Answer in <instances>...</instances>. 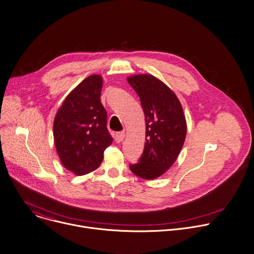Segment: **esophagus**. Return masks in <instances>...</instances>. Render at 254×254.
I'll return each instance as SVG.
<instances>
[{
	"label": "esophagus",
	"instance_id": "esophagus-1",
	"mask_svg": "<svg viewBox=\"0 0 254 254\" xmlns=\"http://www.w3.org/2000/svg\"><path fill=\"white\" fill-rule=\"evenodd\" d=\"M125 138V131H120V132H117L116 135H115V139L117 142H121L123 141V139Z\"/></svg>",
	"mask_w": 254,
	"mask_h": 254
}]
</instances>
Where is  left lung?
Masks as SVG:
<instances>
[{"label":"left lung","instance_id":"8db88e82","mask_svg":"<svg viewBox=\"0 0 254 254\" xmlns=\"http://www.w3.org/2000/svg\"><path fill=\"white\" fill-rule=\"evenodd\" d=\"M127 81L137 93L146 118L143 152L129 169L142 179L153 180L177 160L187 132L185 116L176 94L155 76L139 74Z\"/></svg>","mask_w":254,"mask_h":254}]
</instances>
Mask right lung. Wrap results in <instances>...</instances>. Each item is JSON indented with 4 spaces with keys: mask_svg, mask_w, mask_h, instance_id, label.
<instances>
[{
    "mask_svg": "<svg viewBox=\"0 0 254 254\" xmlns=\"http://www.w3.org/2000/svg\"><path fill=\"white\" fill-rule=\"evenodd\" d=\"M101 88V76L86 77L68 94L54 120L53 135L60 161L79 176L96 170L113 142L100 102Z\"/></svg>",
    "mask_w": 254,
    "mask_h": 254,
    "instance_id": "right-lung-1",
    "label": "right lung"
}]
</instances>
